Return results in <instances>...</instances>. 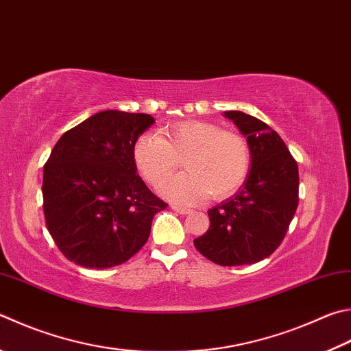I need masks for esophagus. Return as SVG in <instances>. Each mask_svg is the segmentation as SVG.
<instances>
[{"instance_id": "34e87169", "label": "esophagus", "mask_w": 351, "mask_h": 351, "mask_svg": "<svg viewBox=\"0 0 351 351\" xmlns=\"http://www.w3.org/2000/svg\"><path fill=\"white\" fill-rule=\"evenodd\" d=\"M171 208L175 210V212H178V213H181V215H189V213H192V210L190 208H187V207H180V206H171Z\"/></svg>"}]
</instances>
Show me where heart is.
<instances>
[{"label": "heart", "mask_w": 351, "mask_h": 351, "mask_svg": "<svg viewBox=\"0 0 351 351\" xmlns=\"http://www.w3.org/2000/svg\"><path fill=\"white\" fill-rule=\"evenodd\" d=\"M181 157L188 171L164 184L162 192L182 204L233 195L245 181L252 164L247 139L208 121H180L165 127L161 136L145 133L133 145V161L154 187L167 180Z\"/></svg>", "instance_id": "b5f03b06"}]
</instances>
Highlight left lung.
Returning a JSON list of instances; mask_svg holds the SVG:
<instances>
[{
  "label": "left lung",
  "mask_w": 351,
  "mask_h": 351,
  "mask_svg": "<svg viewBox=\"0 0 351 351\" xmlns=\"http://www.w3.org/2000/svg\"><path fill=\"white\" fill-rule=\"evenodd\" d=\"M247 136L252 167L239 192L208 210L210 227L196 238V250L224 265L259 263L284 241L299 202L296 159L271 127L244 112H226Z\"/></svg>",
  "instance_id": "obj_1"
}]
</instances>
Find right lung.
Here are the masks:
<instances>
[{"instance_id": "add662e5", "label": "right lung", "mask_w": 351, "mask_h": 351, "mask_svg": "<svg viewBox=\"0 0 351 351\" xmlns=\"http://www.w3.org/2000/svg\"><path fill=\"white\" fill-rule=\"evenodd\" d=\"M155 123L147 113L106 110L67 130L44 164L43 208L60 252L86 269L124 264L167 207L133 161V145Z\"/></svg>"}]
</instances>
